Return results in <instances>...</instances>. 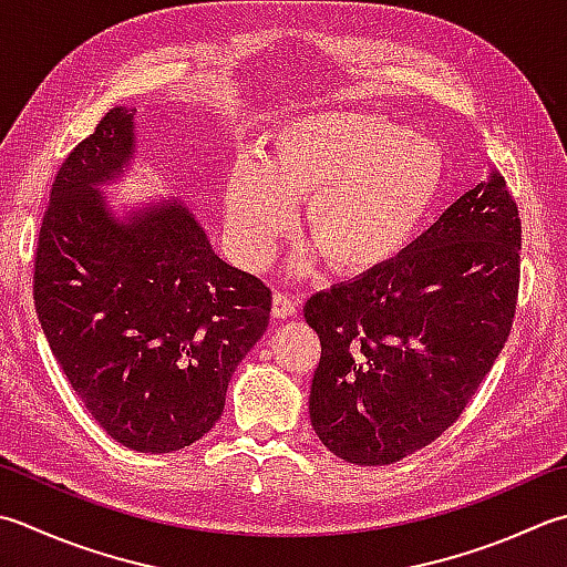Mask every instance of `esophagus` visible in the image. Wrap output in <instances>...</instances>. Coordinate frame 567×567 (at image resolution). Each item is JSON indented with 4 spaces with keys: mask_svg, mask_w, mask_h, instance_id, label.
Listing matches in <instances>:
<instances>
[{
    "mask_svg": "<svg viewBox=\"0 0 567 567\" xmlns=\"http://www.w3.org/2000/svg\"><path fill=\"white\" fill-rule=\"evenodd\" d=\"M297 315V297L290 292H275L272 297V317L287 319Z\"/></svg>",
    "mask_w": 567,
    "mask_h": 567,
    "instance_id": "obj_1",
    "label": "esophagus"
}]
</instances>
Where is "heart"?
<instances>
[{
	"label": "heart",
	"mask_w": 567,
	"mask_h": 567,
	"mask_svg": "<svg viewBox=\"0 0 567 567\" xmlns=\"http://www.w3.org/2000/svg\"><path fill=\"white\" fill-rule=\"evenodd\" d=\"M445 182L435 142L373 113H312L272 132L270 157H240L226 182V233L262 265L307 204L305 230L339 275L383 268L415 238ZM309 260L305 258L302 265Z\"/></svg>",
	"instance_id": "1"
}]
</instances>
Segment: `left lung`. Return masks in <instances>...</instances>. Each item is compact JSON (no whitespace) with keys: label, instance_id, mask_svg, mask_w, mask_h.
Wrapping results in <instances>:
<instances>
[{"label":"left lung","instance_id":"8db88e82","mask_svg":"<svg viewBox=\"0 0 567 567\" xmlns=\"http://www.w3.org/2000/svg\"><path fill=\"white\" fill-rule=\"evenodd\" d=\"M520 218L492 172L383 268L307 299L321 341L309 417L361 467L401 462L457 423L512 334Z\"/></svg>","mask_w":567,"mask_h":567}]
</instances>
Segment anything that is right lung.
Masks as SVG:
<instances>
[{
	"label": "right lung",
	"mask_w": 567,
	"mask_h": 567,
	"mask_svg": "<svg viewBox=\"0 0 567 567\" xmlns=\"http://www.w3.org/2000/svg\"><path fill=\"white\" fill-rule=\"evenodd\" d=\"M135 107H113L61 164L33 262L55 361L120 445L164 454L218 423L233 371L262 337L272 292L220 260L176 198L115 216L100 186L135 154Z\"/></svg>",
	"instance_id": "add662e5"
}]
</instances>
